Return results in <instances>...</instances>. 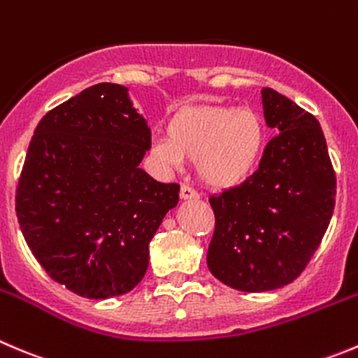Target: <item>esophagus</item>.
Segmentation results:
<instances>
[{
	"label": "esophagus",
	"instance_id": "esophagus-1",
	"mask_svg": "<svg viewBox=\"0 0 358 358\" xmlns=\"http://www.w3.org/2000/svg\"><path fill=\"white\" fill-rule=\"evenodd\" d=\"M180 199H183V201H197V199H199V194H197L196 190L192 189V187L182 185V187H180Z\"/></svg>",
	"mask_w": 358,
	"mask_h": 358
}]
</instances>
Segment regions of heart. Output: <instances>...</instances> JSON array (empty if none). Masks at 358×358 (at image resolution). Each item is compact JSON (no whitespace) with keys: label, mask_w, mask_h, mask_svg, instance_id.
<instances>
[{"label":"heart","mask_w":358,"mask_h":358,"mask_svg":"<svg viewBox=\"0 0 358 358\" xmlns=\"http://www.w3.org/2000/svg\"><path fill=\"white\" fill-rule=\"evenodd\" d=\"M266 127L250 108L197 105L180 108L169 119L168 134L152 141V155L162 164L182 166L196 159L201 182L215 190L241 185L262 157Z\"/></svg>","instance_id":"b5f03b06"}]
</instances>
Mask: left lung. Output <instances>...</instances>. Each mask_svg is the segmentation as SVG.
I'll return each mask as SVG.
<instances>
[{"instance_id": "obj_1", "label": "left lung", "mask_w": 358, "mask_h": 358, "mask_svg": "<svg viewBox=\"0 0 358 358\" xmlns=\"http://www.w3.org/2000/svg\"><path fill=\"white\" fill-rule=\"evenodd\" d=\"M266 124L276 136L241 185L211 196V275L241 292L282 289L320 246L336 204V175L318 120L269 87Z\"/></svg>"}]
</instances>
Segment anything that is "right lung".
I'll return each instance as SVG.
<instances>
[{
	"instance_id": "add662e5",
	"label": "right lung",
	"mask_w": 358,
	"mask_h": 358,
	"mask_svg": "<svg viewBox=\"0 0 358 358\" xmlns=\"http://www.w3.org/2000/svg\"><path fill=\"white\" fill-rule=\"evenodd\" d=\"M147 150L150 127L119 83L89 87L34 129L17 218L41 267L71 292L122 296L147 273L150 239L180 192L140 168Z\"/></svg>"
}]
</instances>
